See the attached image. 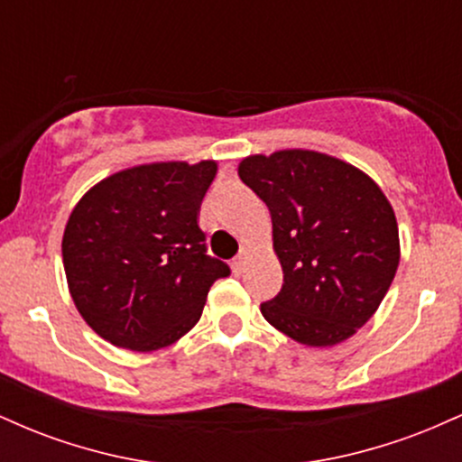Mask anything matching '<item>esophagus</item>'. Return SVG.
Returning <instances> with one entry per match:
<instances>
[{
	"instance_id": "1",
	"label": "esophagus",
	"mask_w": 462,
	"mask_h": 462,
	"mask_svg": "<svg viewBox=\"0 0 462 462\" xmlns=\"http://www.w3.org/2000/svg\"><path fill=\"white\" fill-rule=\"evenodd\" d=\"M245 263H247V254L241 252L238 256L232 261V272H235L236 275L243 273V269H245Z\"/></svg>"
}]
</instances>
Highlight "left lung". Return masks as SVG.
Here are the masks:
<instances>
[{"label":"left lung","instance_id":"obj_1","mask_svg":"<svg viewBox=\"0 0 462 462\" xmlns=\"http://www.w3.org/2000/svg\"><path fill=\"white\" fill-rule=\"evenodd\" d=\"M238 176L272 213L284 273L263 317L304 346L346 341L378 310L400 264L389 199L356 167L309 150L249 156Z\"/></svg>","mask_w":462,"mask_h":462}]
</instances>
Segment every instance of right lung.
Here are the masks:
<instances>
[{
  "label": "right lung",
  "instance_id": "right-lung-1",
  "mask_svg": "<svg viewBox=\"0 0 462 462\" xmlns=\"http://www.w3.org/2000/svg\"><path fill=\"white\" fill-rule=\"evenodd\" d=\"M215 173L213 161L141 164L95 184L73 208L62 236L69 291L113 346H171L199 321L215 280L230 275L198 224Z\"/></svg>",
  "mask_w": 462,
  "mask_h": 462
}]
</instances>
